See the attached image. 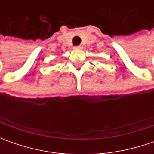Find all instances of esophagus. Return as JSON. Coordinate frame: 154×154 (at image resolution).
<instances>
[{"label": "esophagus", "instance_id": "1", "mask_svg": "<svg viewBox=\"0 0 154 154\" xmlns=\"http://www.w3.org/2000/svg\"><path fill=\"white\" fill-rule=\"evenodd\" d=\"M83 47H82V45H79V46H75L74 47V50H81Z\"/></svg>", "mask_w": 154, "mask_h": 154}]
</instances>
